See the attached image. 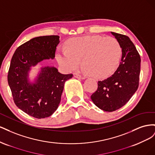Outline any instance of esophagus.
<instances>
[{
	"mask_svg": "<svg viewBox=\"0 0 155 155\" xmlns=\"http://www.w3.org/2000/svg\"><path fill=\"white\" fill-rule=\"evenodd\" d=\"M74 76L76 78H78V79H85V76H81V75H79L77 73H74Z\"/></svg>",
	"mask_w": 155,
	"mask_h": 155,
	"instance_id": "esophagus-1",
	"label": "esophagus"
}]
</instances>
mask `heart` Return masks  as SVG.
<instances>
[{
    "mask_svg": "<svg viewBox=\"0 0 155 155\" xmlns=\"http://www.w3.org/2000/svg\"><path fill=\"white\" fill-rule=\"evenodd\" d=\"M67 46L58 48L55 58L61 66L72 71L80 66L82 59L86 71L97 78L113 73L122 54L118 39L100 35L74 37L67 41Z\"/></svg>",
    "mask_w": 155,
    "mask_h": 155,
    "instance_id": "1",
    "label": "heart"
}]
</instances>
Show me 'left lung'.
Wrapping results in <instances>:
<instances>
[{"label":"left lung","instance_id":"left-lung-1","mask_svg":"<svg viewBox=\"0 0 155 155\" xmlns=\"http://www.w3.org/2000/svg\"><path fill=\"white\" fill-rule=\"evenodd\" d=\"M122 48L121 61L115 72L97 83V91L91 100L97 107L107 112L119 109L126 104L139 85L141 59L128 36L111 32Z\"/></svg>","mask_w":155,"mask_h":155}]
</instances>
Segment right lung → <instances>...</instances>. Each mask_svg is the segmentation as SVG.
Returning <instances> with one entry per match:
<instances>
[{
    "instance_id": "1",
    "label": "right lung",
    "mask_w": 155,
    "mask_h": 155,
    "mask_svg": "<svg viewBox=\"0 0 155 155\" xmlns=\"http://www.w3.org/2000/svg\"><path fill=\"white\" fill-rule=\"evenodd\" d=\"M59 36L35 37L17 48L11 60L8 81L13 99L21 110L35 118L49 117L57 110L64 82L73 74H62L55 67L42 68L34 83L29 82L30 67L54 59Z\"/></svg>"
}]
</instances>
